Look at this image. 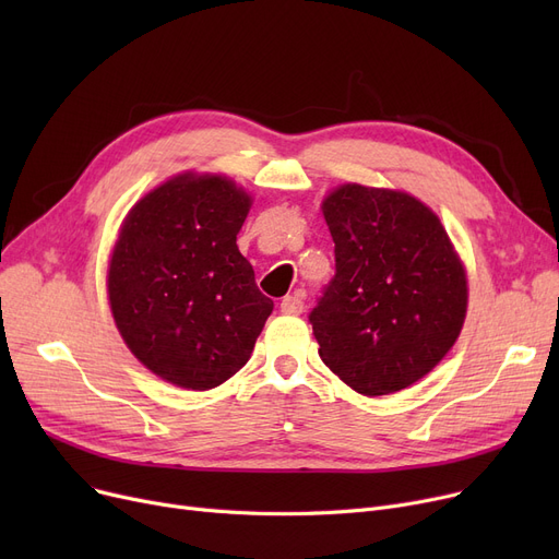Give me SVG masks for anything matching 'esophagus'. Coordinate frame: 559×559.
<instances>
[{"instance_id": "esophagus-1", "label": "esophagus", "mask_w": 559, "mask_h": 559, "mask_svg": "<svg viewBox=\"0 0 559 559\" xmlns=\"http://www.w3.org/2000/svg\"><path fill=\"white\" fill-rule=\"evenodd\" d=\"M281 312H285V314H301L304 312V292H295V295H287L281 301Z\"/></svg>"}]
</instances>
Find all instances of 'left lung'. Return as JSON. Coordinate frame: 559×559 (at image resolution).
<instances>
[{"label": "left lung", "instance_id": "1", "mask_svg": "<svg viewBox=\"0 0 559 559\" xmlns=\"http://www.w3.org/2000/svg\"><path fill=\"white\" fill-rule=\"evenodd\" d=\"M321 211L335 276L310 312L319 356L365 396L405 390L462 331L464 264L439 217L407 192L346 183Z\"/></svg>", "mask_w": 559, "mask_h": 559}]
</instances>
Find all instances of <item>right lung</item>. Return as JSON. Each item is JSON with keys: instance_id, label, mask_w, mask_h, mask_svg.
Listing matches in <instances>:
<instances>
[{"instance_id": "right-lung-1", "label": "right lung", "mask_w": 559, "mask_h": 559, "mask_svg": "<svg viewBox=\"0 0 559 559\" xmlns=\"http://www.w3.org/2000/svg\"><path fill=\"white\" fill-rule=\"evenodd\" d=\"M251 197L186 171L129 211L108 264L112 319L131 354L167 383L213 390L240 371L274 310L238 233Z\"/></svg>"}]
</instances>
